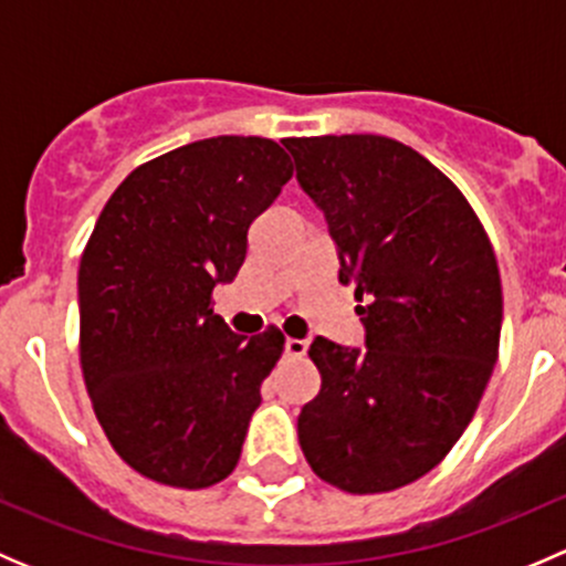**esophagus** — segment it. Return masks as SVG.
I'll return each instance as SVG.
<instances>
[{"mask_svg": "<svg viewBox=\"0 0 566 566\" xmlns=\"http://www.w3.org/2000/svg\"><path fill=\"white\" fill-rule=\"evenodd\" d=\"M306 342L304 339H284V353H287V356H295V358H301L306 353Z\"/></svg>", "mask_w": 566, "mask_h": 566, "instance_id": "34e87169", "label": "esophagus"}]
</instances>
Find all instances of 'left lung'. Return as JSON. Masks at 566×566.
I'll use <instances>...</instances> for the list:
<instances>
[{"label":"left lung","mask_w":566,"mask_h":566,"mask_svg":"<svg viewBox=\"0 0 566 566\" xmlns=\"http://www.w3.org/2000/svg\"><path fill=\"white\" fill-rule=\"evenodd\" d=\"M325 216L339 282L356 287L364 347L317 336L319 394L298 441L347 493L416 482L458 443L499 358L501 276L460 188L402 142L375 134L284 139Z\"/></svg>","instance_id":"8db88e82"}]
</instances>
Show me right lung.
Masks as SVG:
<instances>
[{"instance_id": "add662e5", "label": "right lung", "mask_w": 566, "mask_h": 566, "mask_svg": "<svg viewBox=\"0 0 566 566\" xmlns=\"http://www.w3.org/2000/svg\"><path fill=\"white\" fill-rule=\"evenodd\" d=\"M293 177L262 136L191 142L134 169L78 265L82 373L114 452L199 490L241 458L284 336H238L210 306L247 260L249 227Z\"/></svg>"}]
</instances>
